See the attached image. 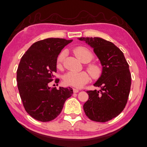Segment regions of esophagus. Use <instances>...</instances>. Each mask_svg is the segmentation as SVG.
<instances>
[{"label":"esophagus","mask_w":147,"mask_h":147,"mask_svg":"<svg viewBox=\"0 0 147 147\" xmlns=\"http://www.w3.org/2000/svg\"><path fill=\"white\" fill-rule=\"evenodd\" d=\"M73 91L74 93H78L79 92V90H78V89H76V88H73Z\"/></svg>","instance_id":"esophagus-1"}]
</instances>
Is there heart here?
Masks as SVG:
<instances>
[{"mask_svg": "<svg viewBox=\"0 0 147 147\" xmlns=\"http://www.w3.org/2000/svg\"><path fill=\"white\" fill-rule=\"evenodd\" d=\"M73 52L80 61L83 63H87L93 59V55L88 48L79 47L74 49ZM65 56V51H62L59 55L57 59V67L61 68ZM87 69L91 76L94 79L98 78L101 74V69L96 64H89ZM90 80V75L86 71L73 72L70 71L65 74L64 82L65 85L73 86L76 88H80L87 83Z\"/></svg>", "mask_w": 147, "mask_h": 147, "instance_id": "heart-1", "label": "heart"}]
</instances>
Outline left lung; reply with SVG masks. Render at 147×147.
<instances>
[{
  "label": "left lung",
  "mask_w": 147,
  "mask_h": 147,
  "mask_svg": "<svg viewBox=\"0 0 147 147\" xmlns=\"http://www.w3.org/2000/svg\"><path fill=\"white\" fill-rule=\"evenodd\" d=\"M98 57L102 66L101 75L94 83L99 90H88L83 105L86 115L95 122L109 121L121 113L130 92L131 76L123 53L113 43L100 37H80Z\"/></svg>",
  "instance_id": "obj_1"
}]
</instances>
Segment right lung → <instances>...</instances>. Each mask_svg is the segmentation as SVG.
<instances>
[{"mask_svg":"<svg viewBox=\"0 0 147 147\" xmlns=\"http://www.w3.org/2000/svg\"><path fill=\"white\" fill-rule=\"evenodd\" d=\"M73 40L48 38L34 42L23 55L16 72L20 96L26 111L34 119L51 121L61 112L73 93L70 87L51 88L60 51ZM59 80L56 79L55 83Z\"/></svg>","mask_w":147,"mask_h":147,"instance_id":"right-lung-1","label":"right lung"}]
</instances>
